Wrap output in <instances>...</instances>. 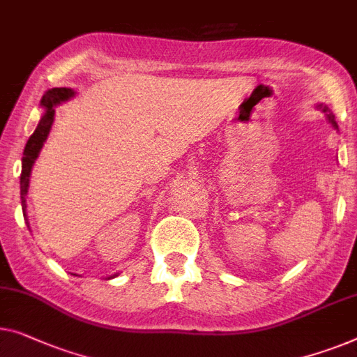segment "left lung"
<instances>
[{
  "instance_id": "8db88e82",
  "label": "left lung",
  "mask_w": 357,
  "mask_h": 357,
  "mask_svg": "<svg viewBox=\"0 0 357 357\" xmlns=\"http://www.w3.org/2000/svg\"><path fill=\"white\" fill-rule=\"evenodd\" d=\"M317 107H319V109H322V111L325 112V116H327V119H328V122H330V123H332V127L335 128V130H338V126H337V122H335V116L332 114V112H330V109H328V107H327V106H325V105H319Z\"/></svg>"
}]
</instances>
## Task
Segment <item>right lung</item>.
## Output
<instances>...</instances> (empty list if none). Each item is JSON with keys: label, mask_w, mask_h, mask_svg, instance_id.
<instances>
[{"label": "right lung", "mask_w": 357, "mask_h": 357, "mask_svg": "<svg viewBox=\"0 0 357 357\" xmlns=\"http://www.w3.org/2000/svg\"><path fill=\"white\" fill-rule=\"evenodd\" d=\"M74 95L75 91L72 89H66V86L64 89H51L45 93L40 101V106L43 107L45 112L40 119L37 128H35V132L32 133V137L29 138L27 144H25L24 158H22V172H20V199H22V211H24L25 220H27V214H25V209H27L25 196H27V191H29L30 175H32L33 164L37 161L41 148H43L46 138L50 135L51 126H53L54 122V107L61 105V102L69 101ZM114 277H117V273L107 278H114Z\"/></svg>", "instance_id": "add662e5"}]
</instances>
